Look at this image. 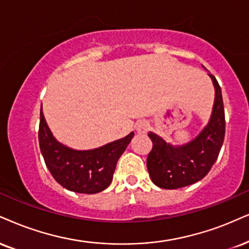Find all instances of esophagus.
Returning a JSON list of instances; mask_svg holds the SVG:
<instances>
[{
  "label": "esophagus",
  "instance_id": "esophagus-1",
  "mask_svg": "<svg viewBox=\"0 0 249 249\" xmlns=\"http://www.w3.org/2000/svg\"><path fill=\"white\" fill-rule=\"evenodd\" d=\"M135 128H136V133L137 134L144 135V134L148 133L149 124H146V122H144V121H140V122H137L136 125H135Z\"/></svg>",
  "mask_w": 249,
  "mask_h": 249
}]
</instances>
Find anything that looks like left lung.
I'll return each instance as SVG.
<instances>
[{"mask_svg":"<svg viewBox=\"0 0 249 249\" xmlns=\"http://www.w3.org/2000/svg\"><path fill=\"white\" fill-rule=\"evenodd\" d=\"M214 87V101L210 120L197 136L183 145H173L157 134H148L152 150L146 159L149 176L156 186L177 189L197 182L209 173L217 160L225 136V113L222 90L209 73Z\"/></svg>","mask_w":249,"mask_h":249,"instance_id":"1","label":"left lung"}]
</instances>
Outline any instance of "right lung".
<instances>
[{
	"instance_id": "right-lung-1",
	"label": "right lung",
	"mask_w": 249,
	"mask_h": 249,
	"mask_svg": "<svg viewBox=\"0 0 249 249\" xmlns=\"http://www.w3.org/2000/svg\"><path fill=\"white\" fill-rule=\"evenodd\" d=\"M134 133L92 150H75L60 143L40 108L39 145L46 166L61 186L70 192L96 194L110 185L116 162L127 149Z\"/></svg>"
}]
</instances>
